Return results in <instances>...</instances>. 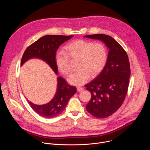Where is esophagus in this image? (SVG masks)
<instances>
[{
    "instance_id": "obj_1",
    "label": "esophagus",
    "mask_w": 150,
    "mask_h": 150,
    "mask_svg": "<svg viewBox=\"0 0 150 150\" xmlns=\"http://www.w3.org/2000/svg\"><path fill=\"white\" fill-rule=\"evenodd\" d=\"M83 88H82V87H77V91H79V92H80V91H82V90H83Z\"/></svg>"
}]
</instances>
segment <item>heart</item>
I'll use <instances>...</instances> for the list:
<instances>
[{
    "label": "heart",
    "mask_w": 150,
    "mask_h": 150,
    "mask_svg": "<svg viewBox=\"0 0 150 150\" xmlns=\"http://www.w3.org/2000/svg\"><path fill=\"white\" fill-rule=\"evenodd\" d=\"M71 60H77V71L68 77L69 83L81 86L87 82L90 77L98 76L108 60V52L101 43H94L83 40H75L65 47V53L59 52L56 55L55 62L59 71L64 75L71 72Z\"/></svg>",
    "instance_id": "b5f03b06"
}]
</instances>
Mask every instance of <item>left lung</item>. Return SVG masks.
Returning a JSON list of instances; mask_svg holds the SVG:
<instances>
[{
    "label": "left lung",
    "instance_id": "1",
    "mask_svg": "<svg viewBox=\"0 0 150 150\" xmlns=\"http://www.w3.org/2000/svg\"><path fill=\"white\" fill-rule=\"evenodd\" d=\"M83 37L100 40L109 49L103 70L85 85L91 94L86 105L87 112L97 118L107 117L119 109L127 94L131 76L129 59L123 47L109 35L98 34Z\"/></svg>",
    "mask_w": 150,
    "mask_h": 150
}]
</instances>
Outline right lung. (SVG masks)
I'll return each mask as SVG.
<instances>
[{
	"instance_id": "right-lung-1",
	"label": "right lung",
	"mask_w": 150,
	"mask_h": 150,
	"mask_svg": "<svg viewBox=\"0 0 150 150\" xmlns=\"http://www.w3.org/2000/svg\"><path fill=\"white\" fill-rule=\"evenodd\" d=\"M73 35H47L39 38L25 51L21 59V65L31 59H39L45 62L57 75L55 57L59 46L71 38ZM76 93V88L68 85L63 78H57V88L53 99L49 103L38 105L28 100L32 109L40 116L45 118H52L60 115L65 109L69 99Z\"/></svg>"
}]
</instances>
